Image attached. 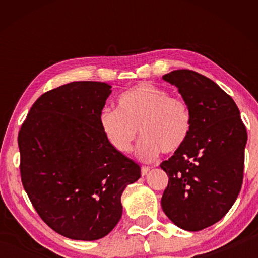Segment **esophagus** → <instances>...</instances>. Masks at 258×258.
<instances>
[{
    "mask_svg": "<svg viewBox=\"0 0 258 258\" xmlns=\"http://www.w3.org/2000/svg\"><path fill=\"white\" fill-rule=\"evenodd\" d=\"M150 171V168L149 167H146V166H143V167L141 168V174H142V176H146L147 174H148V172Z\"/></svg>",
    "mask_w": 258,
    "mask_h": 258,
    "instance_id": "esophagus-1",
    "label": "esophagus"
}]
</instances>
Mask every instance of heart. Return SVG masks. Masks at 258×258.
Listing matches in <instances>:
<instances>
[{
  "instance_id": "1",
  "label": "heart",
  "mask_w": 258,
  "mask_h": 258,
  "mask_svg": "<svg viewBox=\"0 0 258 258\" xmlns=\"http://www.w3.org/2000/svg\"><path fill=\"white\" fill-rule=\"evenodd\" d=\"M100 126L110 146L120 154L132 150L139 130L142 139L137 156L149 163L160 152L171 155L182 149L189 139L192 118L184 100L171 97L149 83H140L120 94L116 110L101 112Z\"/></svg>"
}]
</instances>
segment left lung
Masks as SVG:
<instances>
[{
	"mask_svg": "<svg viewBox=\"0 0 258 258\" xmlns=\"http://www.w3.org/2000/svg\"><path fill=\"white\" fill-rule=\"evenodd\" d=\"M163 80L178 89L192 126L182 149L160 164L169 177L161 207L176 226L195 232L222 220L237 199L247 131L233 99L206 76L178 69Z\"/></svg>",
	"mask_w": 258,
	"mask_h": 258,
	"instance_id": "1",
	"label": "left lung"
}]
</instances>
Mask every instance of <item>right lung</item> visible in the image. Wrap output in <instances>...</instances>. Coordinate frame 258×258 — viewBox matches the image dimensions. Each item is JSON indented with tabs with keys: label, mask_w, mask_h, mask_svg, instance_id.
Returning <instances> with one entry per match:
<instances>
[{
	"label": "right lung",
	"mask_w": 258,
	"mask_h": 258,
	"mask_svg": "<svg viewBox=\"0 0 258 258\" xmlns=\"http://www.w3.org/2000/svg\"><path fill=\"white\" fill-rule=\"evenodd\" d=\"M101 82H72L38 98L18 134L21 181L55 232L92 241L118 223L126 186L141 168L116 151L100 126L111 94Z\"/></svg>",
	"instance_id": "right-lung-1"
}]
</instances>
